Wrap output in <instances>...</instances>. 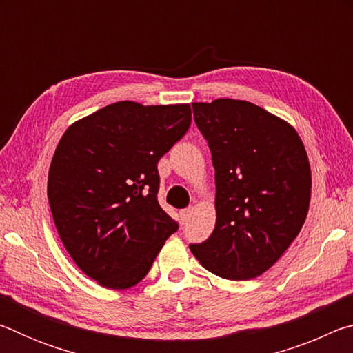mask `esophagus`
<instances>
[{
	"mask_svg": "<svg viewBox=\"0 0 353 353\" xmlns=\"http://www.w3.org/2000/svg\"><path fill=\"white\" fill-rule=\"evenodd\" d=\"M190 216H191V208H183V210H181V223L182 224H187Z\"/></svg>",
	"mask_w": 353,
	"mask_h": 353,
	"instance_id": "obj_1",
	"label": "esophagus"
}]
</instances>
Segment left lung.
I'll return each instance as SVG.
<instances>
[{"label": "left lung", "mask_w": 353, "mask_h": 353, "mask_svg": "<svg viewBox=\"0 0 353 353\" xmlns=\"http://www.w3.org/2000/svg\"><path fill=\"white\" fill-rule=\"evenodd\" d=\"M212 152L216 225L190 250L207 271L230 280L260 276L305 223L312 170L296 129L248 101L193 103Z\"/></svg>", "instance_id": "1"}]
</instances>
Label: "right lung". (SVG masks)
<instances>
[{"label": "right lung", "instance_id": "obj_1", "mask_svg": "<svg viewBox=\"0 0 353 353\" xmlns=\"http://www.w3.org/2000/svg\"><path fill=\"white\" fill-rule=\"evenodd\" d=\"M190 123V104L119 101L59 141L48 174L52 218L71 259L101 286L139 283L179 229L157 201V163Z\"/></svg>", "mask_w": 353, "mask_h": 353}]
</instances>
